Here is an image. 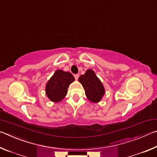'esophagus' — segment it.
Listing matches in <instances>:
<instances>
[{"label":"esophagus","instance_id":"1","mask_svg":"<svg viewBox=\"0 0 157 157\" xmlns=\"http://www.w3.org/2000/svg\"><path fill=\"white\" fill-rule=\"evenodd\" d=\"M78 77H79V74H75V75H74V78H75L76 80H78Z\"/></svg>","mask_w":157,"mask_h":157}]
</instances>
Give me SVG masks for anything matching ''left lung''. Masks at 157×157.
Instances as JSON below:
<instances>
[{
	"instance_id": "8db88e82",
	"label": "left lung",
	"mask_w": 157,
	"mask_h": 157,
	"mask_svg": "<svg viewBox=\"0 0 157 157\" xmlns=\"http://www.w3.org/2000/svg\"><path fill=\"white\" fill-rule=\"evenodd\" d=\"M78 81L83 87L87 99L94 103L100 102L105 91L102 82L94 71L91 69L87 70L86 73L79 76Z\"/></svg>"
}]
</instances>
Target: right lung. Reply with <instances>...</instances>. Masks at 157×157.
Returning <instances> with one entry per match:
<instances>
[{"label":"right lung","mask_w":157,"mask_h":157,"mask_svg":"<svg viewBox=\"0 0 157 157\" xmlns=\"http://www.w3.org/2000/svg\"><path fill=\"white\" fill-rule=\"evenodd\" d=\"M74 80V77L70 72L57 70L46 84L47 97L52 102H60L66 97L68 87Z\"/></svg>","instance_id":"obj_1"}]
</instances>
